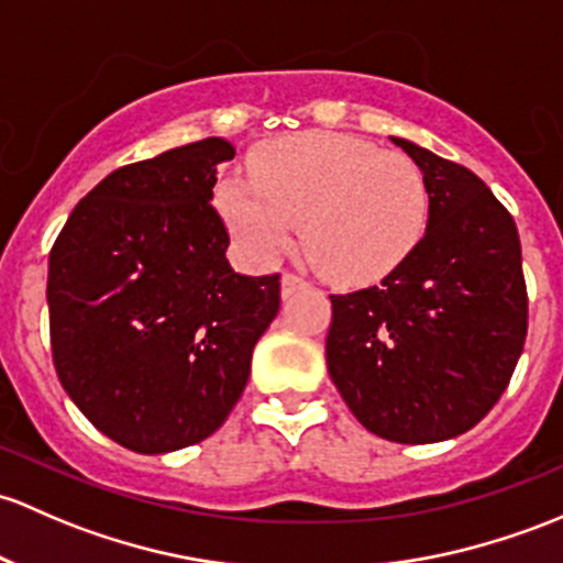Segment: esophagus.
<instances>
[{"label": "esophagus", "mask_w": 563, "mask_h": 563, "mask_svg": "<svg viewBox=\"0 0 563 563\" xmlns=\"http://www.w3.org/2000/svg\"><path fill=\"white\" fill-rule=\"evenodd\" d=\"M307 283L301 280L299 275H283L280 277V294H283V299L286 297H291L294 291H299V288H305Z\"/></svg>", "instance_id": "34e87169"}]
</instances>
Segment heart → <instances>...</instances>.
Here are the masks:
<instances>
[{
	"label": "heart",
	"instance_id": "obj_1",
	"mask_svg": "<svg viewBox=\"0 0 563 563\" xmlns=\"http://www.w3.org/2000/svg\"><path fill=\"white\" fill-rule=\"evenodd\" d=\"M247 177L223 175L212 207L242 256L272 264L299 240L321 275L375 283L421 242L429 186L405 153L336 132H299L258 142Z\"/></svg>",
	"mask_w": 563,
	"mask_h": 563
}]
</instances>
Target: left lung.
<instances>
[{"mask_svg": "<svg viewBox=\"0 0 563 563\" xmlns=\"http://www.w3.org/2000/svg\"><path fill=\"white\" fill-rule=\"evenodd\" d=\"M421 167L429 223L380 286L331 297L327 366L364 429L401 445L464 434L496 405L526 342L516 221L461 164L390 137Z\"/></svg>", "mask_w": 563, "mask_h": 563, "instance_id": "left-lung-1", "label": "left lung"}]
</instances>
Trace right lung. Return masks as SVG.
<instances>
[{"label": "right lung", "instance_id": "right-lung-1", "mask_svg": "<svg viewBox=\"0 0 563 563\" xmlns=\"http://www.w3.org/2000/svg\"><path fill=\"white\" fill-rule=\"evenodd\" d=\"M234 145L207 137L115 169L64 223L47 262L58 380L112 442L156 455L221 429L280 310V275L232 269L212 210Z\"/></svg>", "mask_w": 563, "mask_h": 563}]
</instances>
